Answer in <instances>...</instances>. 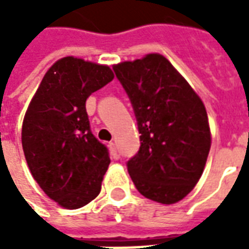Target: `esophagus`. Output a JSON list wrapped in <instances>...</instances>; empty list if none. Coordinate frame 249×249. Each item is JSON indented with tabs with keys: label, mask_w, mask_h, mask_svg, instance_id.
<instances>
[{
	"label": "esophagus",
	"mask_w": 249,
	"mask_h": 249,
	"mask_svg": "<svg viewBox=\"0 0 249 249\" xmlns=\"http://www.w3.org/2000/svg\"><path fill=\"white\" fill-rule=\"evenodd\" d=\"M108 146L110 156L113 157V159H117V148H116V144H114V142H109Z\"/></svg>",
	"instance_id": "34e87169"
}]
</instances>
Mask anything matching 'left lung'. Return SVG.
I'll return each mask as SVG.
<instances>
[{"mask_svg":"<svg viewBox=\"0 0 249 249\" xmlns=\"http://www.w3.org/2000/svg\"><path fill=\"white\" fill-rule=\"evenodd\" d=\"M135 109L140 149L128 161L137 191L149 200H183L203 175L211 149L208 116L201 98L159 53L113 65Z\"/></svg>","mask_w":249,"mask_h":249,"instance_id":"8db88e82","label":"left lung"}]
</instances>
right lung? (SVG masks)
Wrapping results in <instances>:
<instances>
[{"label":"right lung","mask_w":249,"mask_h":249,"mask_svg":"<svg viewBox=\"0 0 249 249\" xmlns=\"http://www.w3.org/2000/svg\"><path fill=\"white\" fill-rule=\"evenodd\" d=\"M113 77L108 65L64 57L48 69L26 109L21 141L28 167L62 208H81L101 191L110 159L90 132L85 103Z\"/></svg>","instance_id":"add662e5"}]
</instances>
